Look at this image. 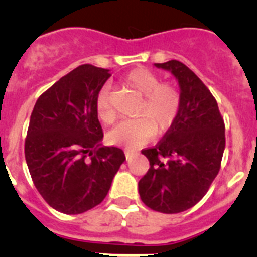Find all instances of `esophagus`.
Wrapping results in <instances>:
<instances>
[{"label":"esophagus","mask_w":257,"mask_h":257,"mask_svg":"<svg viewBox=\"0 0 257 257\" xmlns=\"http://www.w3.org/2000/svg\"><path fill=\"white\" fill-rule=\"evenodd\" d=\"M124 154H126V158L127 160H130L131 157L133 156H135V152H133V151H128V149H124Z\"/></svg>","instance_id":"1"}]
</instances>
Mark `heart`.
Returning <instances> with one entry per match:
<instances>
[{
	"mask_svg": "<svg viewBox=\"0 0 257 257\" xmlns=\"http://www.w3.org/2000/svg\"><path fill=\"white\" fill-rule=\"evenodd\" d=\"M123 82L143 96L138 114L144 117L126 119L108 134L109 142L127 149L140 148L157 133L171 128L180 108V95L170 83H160V77L152 70L138 68L123 77ZM96 114L104 123L114 121L109 90L104 87L96 99Z\"/></svg>",
	"mask_w": 257,
	"mask_h": 257,
	"instance_id": "heart-1",
	"label": "heart"
}]
</instances>
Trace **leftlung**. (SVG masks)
<instances>
[{
	"label": "left lung",
	"instance_id": "8db88e82",
	"mask_svg": "<svg viewBox=\"0 0 257 257\" xmlns=\"http://www.w3.org/2000/svg\"><path fill=\"white\" fill-rule=\"evenodd\" d=\"M154 67L178 81L180 108L162 140L142 151L151 167L139 181V194L152 210L179 213L197 205L219 174L225 124L215 97L187 65L170 60Z\"/></svg>",
	"mask_w": 257,
	"mask_h": 257
}]
</instances>
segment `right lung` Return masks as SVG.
Listing matches in <instances>:
<instances>
[{
  "mask_svg": "<svg viewBox=\"0 0 257 257\" xmlns=\"http://www.w3.org/2000/svg\"><path fill=\"white\" fill-rule=\"evenodd\" d=\"M109 69L76 68L36 101L26 139V161L42 198L54 210L77 215L103 202L126 157L104 147L96 99Z\"/></svg>",
  "mask_w": 257,
  "mask_h": 257,
  "instance_id": "obj_1",
  "label": "right lung"
}]
</instances>
